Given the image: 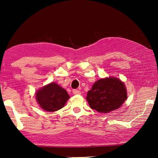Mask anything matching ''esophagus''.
Returning <instances> with one entry per match:
<instances>
[{"instance_id": "1", "label": "esophagus", "mask_w": 158, "mask_h": 158, "mask_svg": "<svg viewBox=\"0 0 158 158\" xmlns=\"http://www.w3.org/2000/svg\"><path fill=\"white\" fill-rule=\"evenodd\" d=\"M73 93L74 94H81V92L79 91V90H77V89H73Z\"/></svg>"}]
</instances>
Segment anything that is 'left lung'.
<instances>
[{"label": "left lung", "instance_id": "obj_1", "mask_svg": "<svg viewBox=\"0 0 158 158\" xmlns=\"http://www.w3.org/2000/svg\"><path fill=\"white\" fill-rule=\"evenodd\" d=\"M127 98L124 83L115 77L96 81L87 94L86 100L92 109L100 113H108L119 109Z\"/></svg>", "mask_w": 158, "mask_h": 158}]
</instances>
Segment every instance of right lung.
I'll use <instances>...</instances> for the list:
<instances>
[{
  "label": "right lung",
  "instance_id": "right-lung-1",
  "mask_svg": "<svg viewBox=\"0 0 158 158\" xmlns=\"http://www.w3.org/2000/svg\"><path fill=\"white\" fill-rule=\"evenodd\" d=\"M36 102L46 111H56L64 106L70 96L66 90L58 83L52 82L36 92Z\"/></svg>",
  "mask_w": 158,
  "mask_h": 158
}]
</instances>
